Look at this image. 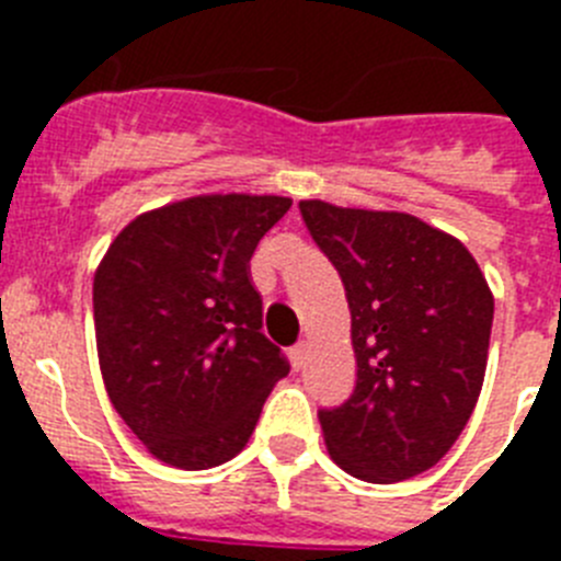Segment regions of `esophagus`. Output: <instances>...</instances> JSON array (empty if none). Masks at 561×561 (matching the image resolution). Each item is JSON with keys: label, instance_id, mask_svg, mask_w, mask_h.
Returning a JSON list of instances; mask_svg holds the SVG:
<instances>
[{"label": "esophagus", "instance_id": "esophagus-1", "mask_svg": "<svg viewBox=\"0 0 561 561\" xmlns=\"http://www.w3.org/2000/svg\"><path fill=\"white\" fill-rule=\"evenodd\" d=\"M289 356H291V368L304 370L306 368V359H309V345H306V342H297L295 348L289 351Z\"/></svg>", "mask_w": 561, "mask_h": 561}]
</instances>
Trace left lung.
Returning <instances> with one entry per match:
<instances>
[{
    "label": "left lung",
    "instance_id": "8db88e82",
    "mask_svg": "<svg viewBox=\"0 0 561 561\" xmlns=\"http://www.w3.org/2000/svg\"><path fill=\"white\" fill-rule=\"evenodd\" d=\"M351 309L356 388L320 410L331 460L368 483L427 472L478 404L494 297L458 238L410 213L300 202Z\"/></svg>",
    "mask_w": 561,
    "mask_h": 561
}]
</instances>
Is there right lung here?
Segmentation results:
<instances>
[{
  "label": "right lung",
  "mask_w": 561,
  "mask_h": 561,
  "mask_svg": "<svg viewBox=\"0 0 561 561\" xmlns=\"http://www.w3.org/2000/svg\"><path fill=\"white\" fill-rule=\"evenodd\" d=\"M286 196L210 193L126 225L92 286L106 393L153 458L210 469L247 447L289 362L264 336L257 241Z\"/></svg>",
  "instance_id": "obj_1"
}]
</instances>
